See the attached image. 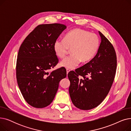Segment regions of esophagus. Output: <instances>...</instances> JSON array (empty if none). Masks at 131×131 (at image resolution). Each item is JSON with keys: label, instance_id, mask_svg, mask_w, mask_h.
<instances>
[{"label": "esophagus", "instance_id": "1", "mask_svg": "<svg viewBox=\"0 0 131 131\" xmlns=\"http://www.w3.org/2000/svg\"><path fill=\"white\" fill-rule=\"evenodd\" d=\"M70 72V70L69 69H68V68H67L66 69V73H67V74H68V73H69Z\"/></svg>", "mask_w": 131, "mask_h": 131}]
</instances>
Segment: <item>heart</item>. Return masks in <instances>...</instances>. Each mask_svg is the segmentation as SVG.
<instances>
[{
  "label": "heart",
  "mask_w": 131,
  "mask_h": 131,
  "mask_svg": "<svg viewBox=\"0 0 131 131\" xmlns=\"http://www.w3.org/2000/svg\"><path fill=\"white\" fill-rule=\"evenodd\" d=\"M99 47V40L95 34L80 29H75L67 33L64 39H58L53 44L54 51L60 58L65 57L69 49L72 55L64 59L60 66L73 69L81 61L86 63L95 54Z\"/></svg>",
  "instance_id": "heart-1"
}]
</instances>
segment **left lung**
<instances>
[{"label":"left lung","mask_w":131,"mask_h":131,"mask_svg":"<svg viewBox=\"0 0 131 131\" xmlns=\"http://www.w3.org/2000/svg\"><path fill=\"white\" fill-rule=\"evenodd\" d=\"M101 42L89 63L68 74L69 93L74 105L82 110L99 106L108 94L115 78L117 57L114 48L99 31Z\"/></svg>","instance_id":"8db88e82"}]
</instances>
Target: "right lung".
<instances>
[{"label": "right lung", "mask_w": 131, "mask_h": 131, "mask_svg": "<svg viewBox=\"0 0 131 131\" xmlns=\"http://www.w3.org/2000/svg\"><path fill=\"white\" fill-rule=\"evenodd\" d=\"M66 27L58 23L39 25L19 48L16 63L17 84L25 101L33 107L49 105L60 80L66 77L64 68L48 72L58 62L53 50L54 41Z\"/></svg>", "instance_id": "1"}]
</instances>
